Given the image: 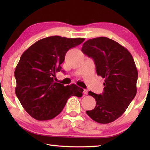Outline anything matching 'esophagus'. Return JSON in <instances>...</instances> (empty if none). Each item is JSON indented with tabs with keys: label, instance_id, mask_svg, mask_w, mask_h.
<instances>
[{
	"label": "esophagus",
	"instance_id": "1",
	"mask_svg": "<svg viewBox=\"0 0 150 150\" xmlns=\"http://www.w3.org/2000/svg\"><path fill=\"white\" fill-rule=\"evenodd\" d=\"M88 90H84V91H83V93L84 94V95H87L88 94Z\"/></svg>",
	"mask_w": 150,
	"mask_h": 150
}]
</instances>
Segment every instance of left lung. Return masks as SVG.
Here are the masks:
<instances>
[{"label": "left lung", "instance_id": "left-lung-1", "mask_svg": "<svg viewBox=\"0 0 150 150\" xmlns=\"http://www.w3.org/2000/svg\"><path fill=\"white\" fill-rule=\"evenodd\" d=\"M82 52L94 60L98 76L104 78V91L96 94V106L86 113L95 122L108 124L119 118L137 93L138 71L131 53L113 40L100 37L83 44Z\"/></svg>", "mask_w": 150, "mask_h": 150}]
</instances>
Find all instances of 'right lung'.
<instances>
[{"label": "right lung", "mask_w": 150, "mask_h": 150, "mask_svg": "<svg viewBox=\"0 0 150 150\" xmlns=\"http://www.w3.org/2000/svg\"><path fill=\"white\" fill-rule=\"evenodd\" d=\"M83 38L52 36L38 40L22 53L16 67L15 93L24 109L34 119L47 120L61 112L68 98L81 97L83 89L56 82L67 52L83 42Z\"/></svg>", "instance_id": "obj_1"}]
</instances>
